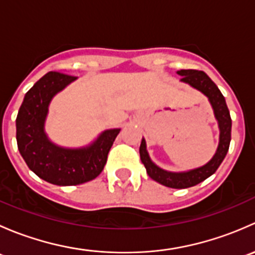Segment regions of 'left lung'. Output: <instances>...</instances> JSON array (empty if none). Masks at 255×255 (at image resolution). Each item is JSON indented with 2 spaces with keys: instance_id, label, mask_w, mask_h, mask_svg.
I'll return each instance as SVG.
<instances>
[{
  "instance_id": "left-lung-1",
  "label": "left lung",
  "mask_w": 255,
  "mask_h": 255,
  "mask_svg": "<svg viewBox=\"0 0 255 255\" xmlns=\"http://www.w3.org/2000/svg\"><path fill=\"white\" fill-rule=\"evenodd\" d=\"M181 75V81L191 85L192 87L201 91L206 95L210 100L211 105L215 111V116L220 126V144L213 158L201 168L194 169V170L185 171V173H170L156 166L149 158L145 149V140L142 139L139 148L140 160L146 169V173L153 180L164 186L171 187V189H186V187L195 186L201 181L206 180L208 176L212 175L227 154L231 143V129H232V120H231L230 111L226 105V100L215 82L212 81L204 71L200 70H180L177 71Z\"/></svg>"
}]
</instances>
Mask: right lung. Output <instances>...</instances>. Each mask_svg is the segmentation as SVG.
<instances>
[{
    "label": "right lung",
    "instance_id": "1",
    "mask_svg": "<svg viewBox=\"0 0 255 255\" xmlns=\"http://www.w3.org/2000/svg\"><path fill=\"white\" fill-rule=\"evenodd\" d=\"M76 79L50 71L25 94L16 120L18 150L28 168L45 181L60 186L79 185L101 174L121 129L105 130L87 148L65 149L49 142L44 133L48 106L54 95Z\"/></svg>",
    "mask_w": 255,
    "mask_h": 255
}]
</instances>
